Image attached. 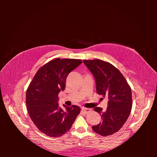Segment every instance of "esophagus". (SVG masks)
<instances>
[{
	"label": "esophagus",
	"instance_id": "esophagus-1",
	"mask_svg": "<svg viewBox=\"0 0 157 157\" xmlns=\"http://www.w3.org/2000/svg\"><path fill=\"white\" fill-rule=\"evenodd\" d=\"M82 110L85 113H88V112H90V111H91V109L82 107Z\"/></svg>",
	"mask_w": 157,
	"mask_h": 157
}]
</instances>
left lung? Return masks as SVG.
<instances>
[{
	"label": "left lung",
	"mask_w": 157,
	"mask_h": 157,
	"mask_svg": "<svg viewBox=\"0 0 157 157\" xmlns=\"http://www.w3.org/2000/svg\"><path fill=\"white\" fill-rule=\"evenodd\" d=\"M84 65L93 75L96 84V92L108 97L107 108L94 111L101 117V121L92 126L97 134L107 136L119 130L126 122L132 110V90L125 78L115 67L99 59L83 60Z\"/></svg>",
	"instance_id": "8db88e82"
}]
</instances>
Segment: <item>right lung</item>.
Returning <instances> with one entry per match:
<instances>
[{
	"mask_svg": "<svg viewBox=\"0 0 157 157\" xmlns=\"http://www.w3.org/2000/svg\"><path fill=\"white\" fill-rule=\"evenodd\" d=\"M82 60H52L40 67L26 92V105L31 119L41 132L59 137L68 132L80 113L77 105L65 109L59 106L58 94L65 88L68 75L81 64Z\"/></svg>",
	"mask_w": 157,
	"mask_h": 157,
	"instance_id": "obj_1",
	"label": "right lung"
}]
</instances>
